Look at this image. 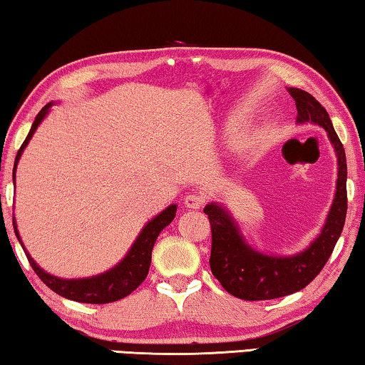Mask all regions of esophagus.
<instances>
[{
	"label": "esophagus",
	"instance_id": "esophagus-1",
	"mask_svg": "<svg viewBox=\"0 0 365 365\" xmlns=\"http://www.w3.org/2000/svg\"><path fill=\"white\" fill-rule=\"evenodd\" d=\"M184 204H186V207H189V209H200V207L205 204V195L190 192L184 197Z\"/></svg>",
	"mask_w": 365,
	"mask_h": 365
}]
</instances>
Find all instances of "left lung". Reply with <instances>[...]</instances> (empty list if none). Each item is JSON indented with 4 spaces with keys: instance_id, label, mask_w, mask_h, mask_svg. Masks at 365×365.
<instances>
[{
    "instance_id": "left-lung-1",
    "label": "left lung",
    "mask_w": 365,
    "mask_h": 365,
    "mask_svg": "<svg viewBox=\"0 0 365 365\" xmlns=\"http://www.w3.org/2000/svg\"><path fill=\"white\" fill-rule=\"evenodd\" d=\"M289 93L295 101L299 122L322 125L334 145L339 166L336 195L323 232L310 248L292 257L257 253L240 237L237 225L222 207L215 204L205 207L204 214L209 215L212 230L209 259L212 274L228 294L243 300H272L307 287L327 264L346 220L347 166L343 143L336 135L327 109L310 93L299 88H290Z\"/></svg>"
}]
</instances>
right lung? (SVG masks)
I'll return each mask as SVG.
<instances>
[{
    "label": "right lung",
    "mask_w": 365,
    "mask_h": 365,
    "mask_svg": "<svg viewBox=\"0 0 365 365\" xmlns=\"http://www.w3.org/2000/svg\"><path fill=\"white\" fill-rule=\"evenodd\" d=\"M48 108L50 104H47L46 108L38 112L36 120H34V124L31 127L29 133H27L24 143L21 145V148L18 150V155H16L14 171H16V165H18V161L21 158L22 150H24L26 145L29 143L32 133L36 132L37 125L41 124V120L46 117ZM175 215H176V205H170L166 210L161 212L158 217H155L153 220H151L148 225L142 230V233H140V237L137 238L135 243H133L130 251H128V255L124 257V261L119 262L114 269H110L109 272H104L101 274V276L91 277V279L65 280V279L53 277L50 276V274L43 272L42 269L34 262V259L27 251H26V256L27 259H29V264L32 266L34 272H36L38 279H41L47 287L52 289L55 294L65 297V299L81 302V304H110V302H117L124 299L127 295H130L133 290H135L138 285L147 279L150 262H151V250H153L155 241L161 233V230L170 225ZM13 227H14L16 237H18V240L21 241L18 230H16L14 220H13Z\"/></svg>",
    "instance_id": "add662e5"
}]
</instances>
